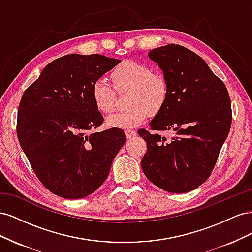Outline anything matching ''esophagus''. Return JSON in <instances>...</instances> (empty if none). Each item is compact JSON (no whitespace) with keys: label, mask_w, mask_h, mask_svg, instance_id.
I'll use <instances>...</instances> for the list:
<instances>
[{"label":"esophagus","mask_w":252,"mask_h":252,"mask_svg":"<svg viewBox=\"0 0 252 252\" xmlns=\"http://www.w3.org/2000/svg\"><path fill=\"white\" fill-rule=\"evenodd\" d=\"M125 134H126L127 139H131L134 135H136V132L134 130H130V129H127V130L125 131Z\"/></svg>","instance_id":"esophagus-1"}]
</instances>
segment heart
<instances>
[{
	"label": "heart",
	"instance_id": "b5f03b06",
	"mask_svg": "<svg viewBox=\"0 0 252 252\" xmlns=\"http://www.w3.org/2000/svg\"><path fill=\"white\" fill-rule=\"evenodd\" d=\"M111 79L118 91L129 89V107L107 118V125L113 128H131L145 121L150 113L163 108L169 94V85L161 73L152 72L146 65L124 61L111 72ZM91 95L96 108L110 113L116 106V93L104 79L96 80L91 87Z\"/></svg>",
	"mask_w": 252,
	"mask_h": 252
}]
</instances>
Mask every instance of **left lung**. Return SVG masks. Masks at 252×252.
Listing matches in <instances>:
<instances>
[{"instance_id": "obj_1", "label": "left lung", "mask_w": 252, "mask_h": 252, "mask_svg": "<svg viewBox=\"0 0 252 252\" xmlns=\"http://www.w3.org/2000/svg\"><path fill=\"white\" fill-rule=\"evenodd\" d=\"M168 82V98L149 123L142 169L165 191L188 192L209 178L231 126V104L223 81L205 61L181 45L169 44L149 52ZM172 130L167 140L155 131Z\"/></svg>"}]
</instances>
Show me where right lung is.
I'll return each instance as SVG.
<instances>
[{
	"label": "right lung",
	"instance_id": "add662e5",
	"mask_svg": "<svg viewBox=\"0 0 252 252\" xmlns=\"http://www.w3.org/2000/svg\"><path fill=\"white\" fill-rule=\"evenodd\" d=\"M120 62L102 55H67L49 63L23 94L18 139L36 177L52 193L82 199L107 179L126 136L119 128L94 131L104 118L91 87Z\"/></svg>",
	"mask_w": 252,
	"mask_h": 252
}]
</instances>
